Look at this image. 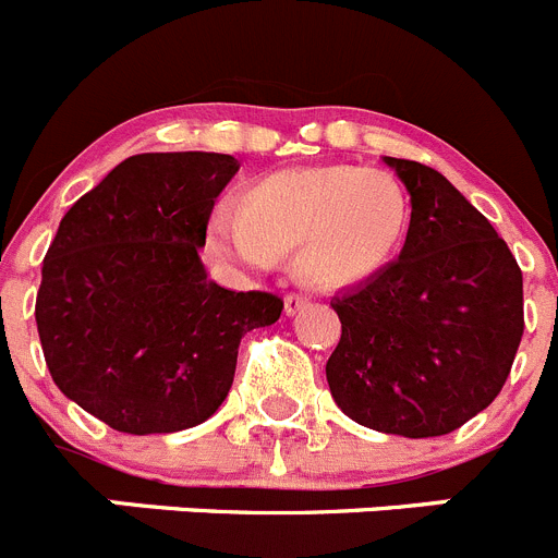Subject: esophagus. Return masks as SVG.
<instances>
[{
	"mask_svg": "<svg viewBox=\"0 0 558 558\" xmlns=\"http://www.w3.org/2000/svg\"><path fill=\"white\" fill-rule=\"evenodd\" d=\"M283 306H286V314H289V317H294V314H298L300 308L308 306V298H306V294L289 292V294H286V300H283Z\"/></svg>",
	"mask_w": 558,
	"mask_h": 558,
	"instance_id": "obj_1",
	"label": "esophagus"
}]
</instances>
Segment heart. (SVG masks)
I'll use <instances>...</instances> for the list:
<instances>
[{"label":"heart","instance_id":"heart-1","mask_svg":"<svg viewBox=\"0 0 558 558\" xmlns=\"http://www.w3.org/2000/svg\"><path fill=\"white\" fill-rule=\"evenodd\" d=\"M410 227V196L390 171L319 165L258 179L241 213L219 207L210 246L219 258L264 269L298 252L294 269L323 289H348L379 275L399 255Z\"/></svg>","mask_w":558,"mask_h":558}]
</instances>
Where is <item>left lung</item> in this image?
<instances>
[{
  "mask_svg": "<svg viewBox=\"0 0 558 558\" xmlns=\"http://www.w3.org/2000/svg\"><path fill=\"white\" fill-rule=\"evenodd\" d=\"M410 191L399 260L331 300L342 337L326 376L356 424L447 435L506 385L522 328V272L481 210L429 165L385 157Z\"/></svg>",
  "mask_w": 558,
  "mask_h": 558,
  "instance_id": "8db88e82",
  "label": "left lung"
}]
</instances>
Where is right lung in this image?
I'll use <instances>...</instances> for the list:
<instances>
[{
    "mask_svg": "<svg viewBox=\"0 0 558 558\" xmlns=\"http://www.w3.org/2000/svg\"><path fill=\"white\" fill-rule=\"evenodd\" d=\"M235 171L230 154H137L58 225L36 298L41 351L58 390L118 433L210 418L241 337L283 312L278 294L207 280L198 258Z\"/></svg>",
    "mask_w": 558,
    "mask_h": 558,
    "instance_id": "obj_1",
    "label": "right lung"
}]
</instances>
